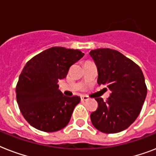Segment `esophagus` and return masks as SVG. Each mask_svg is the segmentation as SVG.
I'll use <instances>...</instances> for the list:
<instances>
[{"instance_id":"1","label":"esophagus","mask_w":156,"mask_h":156,"mask_svg":"<svg viewBox=\"0 0 156 156\" xmlns=\"http://www.w3.org/2000/svg\"><path fill=\"white\" fill-rule=\"evenodd\" d=\"M81 100H83V101H87V100H89V98L87 95H81Z\"/></svg>"}]
</instances>
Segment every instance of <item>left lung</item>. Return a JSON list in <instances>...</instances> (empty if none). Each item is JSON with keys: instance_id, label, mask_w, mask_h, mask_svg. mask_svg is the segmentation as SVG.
I'll list each match as a JSON object with an SVG mask.
<instances>
[{"instance_id": "obj_1", "label": "left lung", "mask_w": 156, "mask_h": 156, "mask_svg": "<svg viewBox=\"0 0 156 156\" xmlns=\"http://www.w3.org/2000/svg\"><path fill=\"white\" fill-rule=\"evenodd\" d=\"M89 54L97 67L98 84L111 90L107 101L95 98L98 108L90 114L91 123L103 133L125 130L138 116L147 96L143 71L116 50L98 48Z\"/></svg>"}]
</instances>
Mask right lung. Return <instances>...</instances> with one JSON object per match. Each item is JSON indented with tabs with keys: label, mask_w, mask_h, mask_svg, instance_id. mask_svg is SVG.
Returning <instances> with one entry per match:
<instances>
[{
	"label": "right lung",
	"mask_w": 156,
	"mask_h": 156,
	"mask_svg": "<svg viewBox=\"0 0 156 156\" xmlns=\"http://www.w3.org/2000/svg\"><path fill=\"white\" fill-rule=\"evenodd\" d=\"M83 56L80 50L52 47L26 64L16 87V97L23 116L34 128L55 132L68 125L81 98L64 95L58 81L66 78L69 67Z\"/></svg>",
	"instance_id": "1"
}]
</instances>
